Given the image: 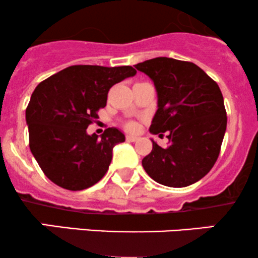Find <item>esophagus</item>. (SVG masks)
Here are the masks:
<instances>
[{
  "mask_svg": "<svg viewBox=\"0 0 258 258\" xmlns=\"http://www.w3.org/2000/svg\"><path fill=\"white\" fill-rule=\"evenodd\" d=\"M126 141L129 142H135L139 140V136H135V135H126Z\"/></svg>",
  "mask_w": 258,
  "mask_h": 258,
  "instance_id": "obj_1",
  "label": "esophagus"
}]
</instances>
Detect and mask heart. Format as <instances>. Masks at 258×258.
Here are the masks:
<instances>
[{"label": "heart", "mask_w": 258, "mask_h": 258, "mask_svg": "<svg viewBox=\"0 0 258 258\" xmlns=\"http://www.w3.org/2000/svg\"><path fill=\"white\" fill-rule=\"evenodd\" d=\"M126 129L128 130H135L136 129V124L133 123V122H129L126 124Z\"/></svg>", "instance_id": "obj_1"}]
</instances>
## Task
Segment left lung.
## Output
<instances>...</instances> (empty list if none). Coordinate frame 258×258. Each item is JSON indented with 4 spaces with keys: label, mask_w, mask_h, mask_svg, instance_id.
Listing matches in <instances>:
<instances>
[{
    "label": "left lung",
    "mask_w": 258,
    "mask_h": 258,
    "mask_svg": "<svg viewBox=\"0 0 258 258\" xmlns=\"http://www.w3.org/2000/svg\"><path fill=\"white\" fill-rule=\"evenodd\" d=\"M153 81L158 110L150 132L168 133L169 145L153 142L142 166L156 182L187 187L211 170L219 158L227 126L220 87L196 63L154 57L135 65Z\"/></svg>",
    "instance_id": "1"
}]
</instances>
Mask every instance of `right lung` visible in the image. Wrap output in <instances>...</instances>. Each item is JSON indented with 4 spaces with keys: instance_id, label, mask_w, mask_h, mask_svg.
<instances>
[{
    "instance_id": "add662e5",
    "label": "right lung",
    "mask_w": 258,
    "mask_h": 258,
    "mask_svg": "<svg viewBox=\"0 0 258 258\" xmlns=\"http://www.w3.org/2000/svg\"><path fill=\"white\" fill-rule=\"evenodd\" d=\"M135 74L132 66L74 65L36 87L26 107L29 145L51 182L82 190L104 177L112 150L125 136L108 128L98 138L88 135L87 128L106 106L110 88Z\"/></svg>"
}]
</instances>
